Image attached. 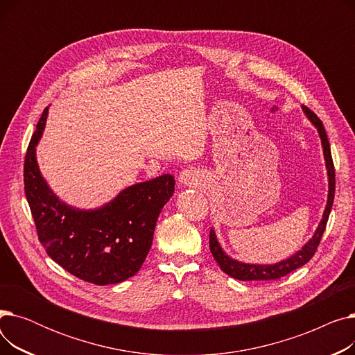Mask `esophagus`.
Listing matches in <instances>:
<instances>
[{"mask_svg": "<svg viewBox=\"0 0 355 355\" xmlns=\"http://www.w3.org/2000/svg\"><path fill=\"white\" fill-rule=\"evenodd\" d=\"M178 182H180L181 185H189V187H191V185H197V182H198V174L193 170V168H187V170H182V171L180 173Z\"/></svg>", "mask_w": 355, "mask_h": 355, "instance_id": "34e87169", "label": "esophagus"}]
</instances>
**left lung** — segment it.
Masks as SVG:
<instances>
[{
	"label": "left lung",
	"mask_w": 355,
	"mask_h": 355,
	"mask_svg": "<svg viewBox=\"0 0 355 355\" xmlns=\"http://www.w3.org/2000/svg\"><path fill=\"white\" fill-rule=\"evenodd\" d=\"M302 109L306 114L308 119L316 126V129H318V134L321 137V142L324 146V157H325V162H327L328 178H329V191H328V202H327L322 220L320 223L318 229H316L315 234L312 236V239L300 252L291 256L289 259L282 260V262L275 263V265H246V263L237 262V260H234V259H230L220 248L216 233L211 229L209 243H210V250H211L213 257L216 259V262L218 263V266L221 268L223 272L227 273L229 276H232L234 279H239V281H275V279L284 277L288 273L296 270L297 268L304 266L312 259L316 249H318L320 241L325 232L327 221H328V217H329V213L332 209L334 194H335V168H334V162H332V157H331L329 141H328V137L325 132V128L322 125V121L316 116L308 106H302Z\"/></svg>",
	"instance_id": "1"
}]
</instances>
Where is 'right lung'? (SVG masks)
<instances>
[{
  "label": "right lung",
  "instance_id": "obj_1",
  "mask_svg": "<svg viewBox=\"0 0 355 355\" xmlns=\"http://www.w3.org/2000/svg\"><path fill=\"white\" fill-rule=\"evenodd\" d=\"M46 119L47 107L24 159V191L40 243L55 263L85 282H123L141 269L151 249L158 216L174 193L175 180L165 174L135 184L98 210L69 207L49 189L35 161Z\"/></svg>",
  "mask_w": 355,
  "mask_h": 355
}]
</instances>
